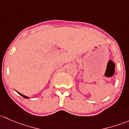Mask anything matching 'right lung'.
<instances>
[{
  "mask_svg": "<svg viewBox=\"0 0 129 129\" xmlns=\"http://www.w3.org/2000/svg\"><path fill=\"white\" fill-rule=\"evenodd\" d=\"M18 92V93L20 95H22V96L23 97V98H25V99H28V97L26 96V95H23V94H21V93H20V92Z\"/></svg>",
  "mask_w": 129,
  "mask_h": 129,
  "instance_id": "1",
  "label": "right lung"
}]
</instances>
